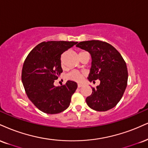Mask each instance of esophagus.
I'll list each match as a JSON object with an SVG mask.
<instances>
[{
	"instance_id": "obj_1",
	"label": "esophagus",
	"mask_w": 148,
	"mask_h": 148,
	"mask_svg": "<svg viewBox=\"0 0 148 148\" xmlns=\"http://www.w3.org/2000/svg\"><path fill=\"white\" fill-rule=\"evenodd\" d=\"M81 87H82L81 84H78V88H81Z\"/></svg>"
}]
</instances>
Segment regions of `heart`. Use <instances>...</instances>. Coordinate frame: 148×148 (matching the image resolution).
Listing matches in <instances>:
<instances>
[{"instance_id": "heart-1", "label": "heart", "mask_w": 148, "mask_h": 148, "mask_svg": "<svg viewBox=\"0 0 148 148\" xmlns=\"http://www.w3.org/2000/svg\"><path fill=\"white\" fill-rule=\"evenodd\" d=\"M83 74L81 72H78V71H72V72H69L67 74V79L76 82H80L83 79Z\"/></svg>"}]
</instances>
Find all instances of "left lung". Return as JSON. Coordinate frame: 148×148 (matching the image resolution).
<instances>
[{"label": "left lung", "mask_w": 148, "mask_h": 148, "mask_svg": "<svg viewBox=\"0 0 148 148\" xmlns=\"http://www.w3.org/2000/svg\"><path fill=\"white\" fill-rule=\"evenodd\" d=\"M76 47L88 51L92 57L88 80L100 85L92 88L86 98L88 106L99 112L109 110L117 105L123 95L127 83V65L120 53L106 42L93 40L80 42Z\"/></svg>", "instance_id": "1"}]
</instances>
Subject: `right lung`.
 <instances>
[{
    "mask_svg": "<svg viewBox=\"0 0 148 148\" xmlns=\"http://www.w3.org/2000/svg\"><path fill=\"white\" fill-rule=\"evenodd\" d=\"M77 43L74 41H47L36 45L27 56L22 69V82L33 104L49 114L61 112L69 106L77 83L67 81L56 87L55 80L63 72L60 57Z\"/></svg>",
    "mask_w": 148,
    "mask_h": 148,
    "instance_id": "1",
    "label": "right lung"
}]
</instances>
